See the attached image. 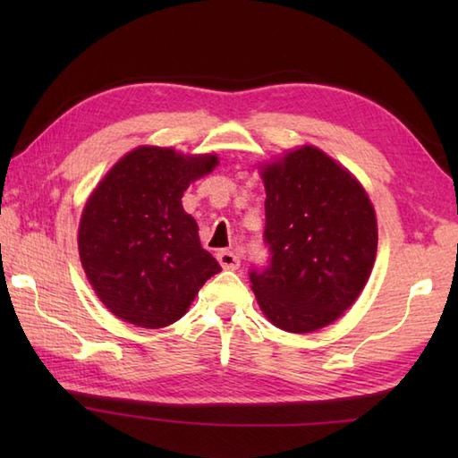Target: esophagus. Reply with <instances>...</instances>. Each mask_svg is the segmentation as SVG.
Wrapping results in <instances>:
<instances>
[{"label": "esophagus", "mask_w": 458, "mask_h": 458, "mask_svg": "<svg viewBox=\"0 0 458 458\" xmlns=\"http://www.w3.org/2000/svg\"><path fill=\"white\" fill-rule=\"evenodd\" d=\"M216 258H218L220 266H222L224 269H238V267H240V256L234 254V251L220 250L218 254H216Z\"/></svg>", "instance_id": "34e87169"}]
</instances>
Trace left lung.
<instances>
[{
    "mask_svg": "<svg viewBox=\"0 0 458 458\" xmlns=\"http://www.w3.org/2000/svg\"><path fill=\"white\" fill-rule=\"evenodd\" d=\"M267 266L250 281L264 315L287 333L333 323L354 303L374 267L376 214L352 174L317 148L261 171Z\"/></svg>",
    "mask_w": 458,
    "mask_h": 458,
    "instance_id": "obj_1",
    "label": "left lung"
}]
</instances>
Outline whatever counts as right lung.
Segmentation results:
<instances>
[{
  "mask_svg": "<svg viewBox=\"0 0 458 458\" xmlns=\"http://www.w3.org/2000/svg\"><path fill=\"white\" fill-rule=\"evenodd\" d=\"M216 165V155L184 157L145 145L115 163L92 192L79 228L81 261L115 317L143 328L167 327L222 269L181 204L191 181Z\"/></svg>",
  "mask_w": 458,
  "mask_h": 458,
  "instance_id": "add662e5",
  "label": "right lung"
}]
</instances>
